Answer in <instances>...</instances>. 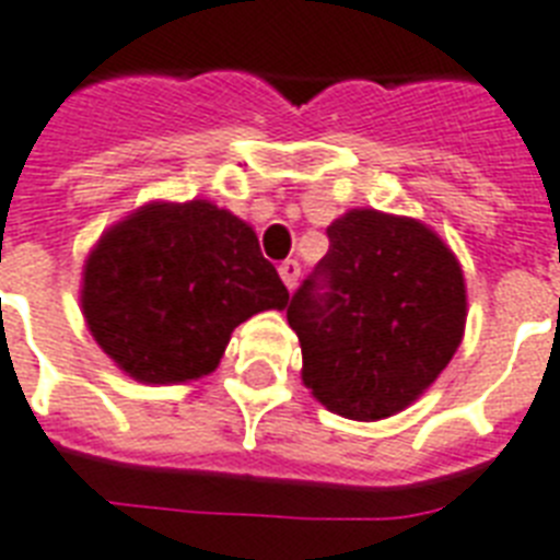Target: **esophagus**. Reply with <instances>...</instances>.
Here are the masks:
<instances>
[{
	"label": "esophagus",
	"mask_w": 560,
	"mask_h": 560,
	"mask_svg": "<svg viewBox=\"0 0 560 560\" xmlns=\"http://www.w3.org/2000/svg\"><path fill=\"white\" fill-rule=\"evenodd\" d=\"M277 271H280V277H283L285 289L292 292L294 285H298V280H301V266H298V259H283Z\"/></svg>",
	"instance_id": "34e87169"
}]
</instances>
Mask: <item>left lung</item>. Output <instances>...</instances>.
Instances as JSON below:
<instances>
[{"instance_id":"8db88e82","label":"left lung","mask_w":560,"mask_h":560,"mask_svg":"<svg viewBox=\"0 0 560 560\" xmlns=\"http://www.w3.org/2000/svg\"><path fill=\"white\" fill-rule=\"evenodd\" d=\"M326 236L329 252L292 294L285 317L315 399L373 422L422 396L457 352L463 271L416 219L350 210Z\"/></svg>"}]
</instances>
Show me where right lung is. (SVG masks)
<instances>
[{"mask_svg": "<svg viewBox=\"0 0 560 560\" xmlns=\"http://www.w3.org/2000/svg\"><path fill=\"white\" fill-rule=\"evenodd\" d=\"M80 301L124 373L176 384L213 373L236 326L285 308L289 289L243 219L194 199L147 205L106 231L86 259Z\"/></svg>", "mask_w": 560, "mask_h": 560, "instance_id": "1", "label": "right lung"}]
</instances>
